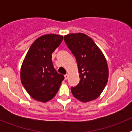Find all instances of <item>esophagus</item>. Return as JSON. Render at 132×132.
<instances>
[{
    "label": "esophagus",
    "instance_id": "1",
    "mask_svg": "<svg viewBox=\"0 0 132 132\" xmlns=\"http://www.w3.org/2000/svg\"><path fill=\"white\" fill-rule=\"evenodd\" d=\"M64 77H65V80H67V79H68V77H69V75L68 74L65 75H64Z\"/></svg>",
    "mask_w": 132,
    "mask_h": 132
}]
</instances>
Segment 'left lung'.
<instances>
[{
  "instance_id": "8db88e82",
  "label": "left lung",
  "mask_w": 132,
  "mask_h": 132,
  "mask_svg": "<svg viewBox=\"0 0 132 132\" xmlns=\"http://www.w3.org/2000/svg\"><path fill=\"white\" fill-rule=\"evenodd\" d=\"M64 40L76 58L80 77L79 83L71 87L72 94L82 102L97 98L108 79V64L102 51L85 34H67Z\"/></svg>"
}]
</instances>
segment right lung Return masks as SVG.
I'll return each mask as SVG.
<instances>
[{
  "label": "right lung",
  "instance_id": "add662e5",
  "mask_svg": "<svg viewBox=\"0 0 132 132\" xmlns=\"http://www.w3.org/2000/svg\"><path fill=\"white\" fill-rule=\"evenodd\" d=\"M63 37L57 34L42 36L31 44L22 64V84L31 97L46 102L57 94L64 76L56 71L52 63V53Z\"/></svg>",
  "mask_w": 132,
  "mask_h": 132
}]
</instances>
